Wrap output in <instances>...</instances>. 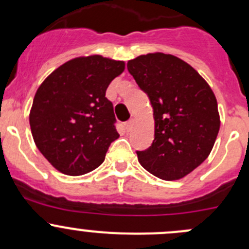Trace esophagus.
Segmentation results:
<instances>
[{
	"mask_svg": "<svg viewBox=\"0 0 249 249\" xmlns=\"http://www.w3.org/2000/svg\"><path fill=\"white\" fill-rule=\"evenodd\" d=\"M134 127V120H129L127 123H125V129H126L127 132H130Z\"/></svg>",
	"mask_w": 249,
	"mask_h": 249,
	"instance_id": "34e87169",
	"label": "esophagus"
}]
</instances>
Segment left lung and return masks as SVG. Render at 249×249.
I'll list each match as a JSON object with an SVG mask.
<instances>
[{
  "mask_svg": "<svg viewBox=\"0 0 249 249\" xmlns=\"http://www.w3.org/2000/svg\"><path fill=\"white\" fill-rule=\"evenodd\" d=\"M127 70L150 100L154 141L137 152L140 164L164 180L185 177L210 155L220 126L210 85L179 57L164 53L140 55Z\"/></svg>",
  "mask_w": 249,
  "mask_h": 249,
  "instance_id": "1",
  "label": "left lung"
}]
</instances>
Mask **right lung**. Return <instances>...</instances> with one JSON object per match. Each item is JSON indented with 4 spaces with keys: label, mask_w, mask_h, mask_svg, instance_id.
I'll return each mask as SVG.
<instances>
[{
    "label": "right lung",
    "mask_w": 249,
    "mask_h": 249,
    "mask_svg": "<svg viewBox=\"0 0 249 249\" xmlns=\"http://www.w3.org/2000/svg\"><path fill=\"white\" fill-rule=\"evenodd\" d=\"M124 70V61L80 56L57 67L39 85L30 126L37 148L57 171L80 176L104 162L109 144L119 137L106 90Z\"/></svg>",
    "instance_id": "1"
}]
</instances>
